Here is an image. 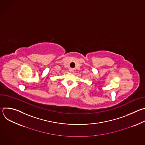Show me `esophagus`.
I'll return each instance as SVG.
<instances>
[{"label":"esophagus","mask_w":145,"mask_h":145,"mask_svg":"<svg viewBox=\"0 0 145 145\" xmlns=\"http://www.w3.org/2000/svg\"><path fill=\"white\" fill-rule=\"evenodd\" d=\"M70 71H71V72H73V69H70Z\"/></svg>","instance_id":"esophagus-1"}]
</instances>
